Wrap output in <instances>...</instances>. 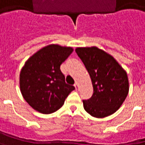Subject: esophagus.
<instances>
[{"mask_svg": "<svg viewBox=\"0 0 145 145\" xmlns=\"http://www.w3.org/2000/svg\"><path fill=\"white\" fill-rule=\"evenodd\" d=\"M74 87H75V88H76V89H78V82H76V83L74 84Z\"/></svg>", "mask_w": 145, "mask_h": 145, "instance_id": "obj_1", "label": "esophagus"}]
</instances>
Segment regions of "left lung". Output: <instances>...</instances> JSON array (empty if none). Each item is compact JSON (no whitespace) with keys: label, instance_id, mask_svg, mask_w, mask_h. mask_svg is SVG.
Instances as JSON below:
<instances>
[{"label":"left lung","instance_id":"obj_1","mask_svg":"<svg viewBox=\"0 0 145 145\" xmlns=\"http://www.w3.org/2000/svg\"><path fill=\"white\" fill-rule=\"evenodd\" d=\"M75 51L87 68L93 87L91 97L82 101L85 110L97 118L112 115L129 92L126 72L114 57L97 47L77 48Z\"/></svg>","mask_w":145,"mask_h":145}]
</instances>
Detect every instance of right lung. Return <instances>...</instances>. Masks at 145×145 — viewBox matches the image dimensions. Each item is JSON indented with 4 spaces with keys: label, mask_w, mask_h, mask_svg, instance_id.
<instances>
[{
    "label": "right lung",
    "mask_w": 145,
    "mask_h": 145,
    "mask_svg": "<svg viewBox=\"0 0 145 145\" xmlns=\"http://www.w3.org/2000/svg\"><path fill=\"white\" fill-rule=\"evenodd\" d=\"M71 47L50 44L29 57L20 74V87L24 99L43 114L55 112L75 88L65 82L60 65L72 53Z\"/></svg>",
    "instance_id": "obj_1"
}]
</instances>
